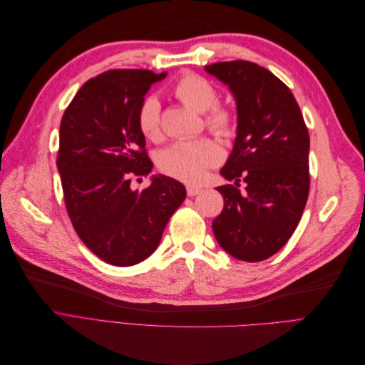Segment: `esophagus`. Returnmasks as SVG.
Segmentation results:
<instances>
[{"mask_svg": "<svg viewBox=\"0 0 365 365\" xmlns=\"http://www.w3.org/2000/svg\"><path fill=\"white\" fill-rule=\"evenodd\" d=\"M185 189H187V195H189V196H195V195H197V193L201 192V187H197V185H192V184L187 185Z\"/></svg>", "mask_w": 365, "mask_h": 365, "instance_id": "esophagus-1", "label": "esophagus"}]
</instances>
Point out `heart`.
<instances>
[{
    "label": "heart",
    "instance_id": "obj_1",
    "mask_svg": "<svg viewBox=\"0 0 365 365\" xmlns=\"http://www.w3.org/2000/svg\"><path fill=\"white\" fill-rule=\"evenodd\" d=\"M175 96L182 103L197 113H207V125L217 134H230L233 129V117L217 103V91L204 77L185 74L176 82ZM138 126L143 135L149 140H158L161 135V103L155 96H149L138 109ZM222 150L210 138L176 141L161 150L158 168L165 175L182 181H196L208 168L219 164Z\"/></svg>",
    "mask_w": 365,
    "mask_h": 365
}]
</instances>
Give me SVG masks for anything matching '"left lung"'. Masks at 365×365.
<instances>
[{
	"mask_svg": "<svg viewBox=\"0 0 365 365\" xmlns=\"http://www.w3.org/2000/svg\"><path fill=\"white\" fill-rule=\"evenodd\" d=\"M228 86L237 128L217 187L224 210L213 220L217 244L230 256L260 262L295 231L309 195V134L291 90L267 68L247 61L205 65ZM242 178L246 189L240 191Z\"/></svg>",
	"mask_w": 365,
	"mask_h": 365,
	"instance_id": "obj_1",
	"label": "left lung"
}]
</instances>
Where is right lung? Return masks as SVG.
<instances>
[{"mask_svg": "<svg viewBox=\"0 0 365 365\" xmlns=\"http://www.w3.org/2000/svg\"><path fill=\"white\" fill-rule=\"evenodd\" d=\"M168 73L111 70L88 81L63 113L58 170L76 233L97 257L130 267L157 250L164 227L185 200V187L152 175L145 190L134 175H149L138 109L149 88Z\"/></svg>", "mask_w": 365, "mask_h": 365, "instance_id": "obj_1", "label": "right lung"}]
</instances>
